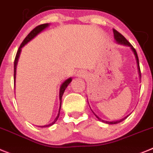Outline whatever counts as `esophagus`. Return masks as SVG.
<instances>
[{"instance_id": "1", "label": "esophagus", "mask_w": 153, "mask_h": 153, "mask_svg": "<svg viewBox=\"0 0 153 153\" xmlns=\"http://www.w3.org/2000/svg\"><path fill=\"white\" fill-rule=\"evenodd\" d=\"M78 75H79V76L83 77V76H85V75H85V72H78Z\"/></svg>"}]
</instances>
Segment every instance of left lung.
<instances>
[{
    "label": "left lung",
    "instance_id": "obj_1",
    "mask_svg": "<svg viewBox=\"0 0 153 153\" xmlns=\"http://www.w3.org/2000/svg\"><path fill=\"white\" fill-rule=\"evenodd\" d=\"M113 32H114V39H116L117 42H118V43L120 44H122V45H125V46H130V49H132V51L133 52V53H134L135 55V57H136V60H137V68H138V72H139V75H140V77H141V72H140V63H139V59H138V56H137V51H136V49H134V48L133 47V46H132L131 44L130 43V42H128L127 39L125 38L124 36H123V35L121 33H120L118 31H117L116 30H113ZM95 116L97 117V119L99 120H101L102 122H104V123H108V124H116V123H120V122H121V121L124 120L125 119H126L127 117H126L125 118H123V119H121L120 120H117V121H112V122H109V121H104L103 120H101L100 118H99L95 114Z\"/></svg>",
    "mask_w": 153,
    "mask_h": 153
}]
</instances>
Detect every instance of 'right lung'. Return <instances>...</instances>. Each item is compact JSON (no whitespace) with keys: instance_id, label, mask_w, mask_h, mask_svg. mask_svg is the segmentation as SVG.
Masks as SVG:
<instances>
[{"instance_id":"obj_1","label":"right lung","mask_w":153,"mask_h":153,"mask_svg":"<svg viewBox=\"0 0 153 153\" xmlns=\"http://www.w3.org/2000/svg\"><path fill=\"white\" fill-rule=\"evenodd\" d=\"M48 26H49V23H44V24H41V25L37 26L36 28H34L33 30L32 31H31V32H30V33H29L28 35L27 36V37H26L25 39H24V40L23 41V42H22L21 45H20V47H19L18 50H17V53H16V57H15V60H14V73H13V79H14V82H15V78H16V65H17V62H18V59H19V57H20V52H21V49L23 47V46H25L27 42H30L31 39H33L36 36L38 35V34H39L40 32H42L44 29H46V27H48ZM71 82V78H69L68 79L65 80V82H63L62 84L61 87H60V90H59V100H60L59 111V114H58L57 117H56V118L55 119V120L53 121V123H50V124L46 125V126H41V127H47V126H52L53 124H54V123L56 122V120H57L58 118H59V117L60 109H61V105H62V95H63V94H64V92H65V88H67V86L69 85L70 82Z\"/></svg>"}]
</instances>
